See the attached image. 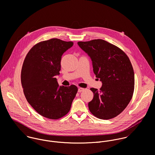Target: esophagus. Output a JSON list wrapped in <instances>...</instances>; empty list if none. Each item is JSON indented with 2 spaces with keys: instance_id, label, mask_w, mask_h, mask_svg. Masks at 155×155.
I'll list each match as a JSON object with an SVG mask.
<instances>
[{
  "instance_id": "34e87169",
  "label": "esophagus",
  "mask_w": 155,
  "mask_h": 155,
  "mask_svg": "<svg viewBox=\"0 0 155 155\" xmlns=\"http://www.w3.org/2000/svg\"><path fill=\"white\" fill-rule=\"evenodd\" d=\"M84 90V88H81V87H80V88H78V91L79 92V93H80V92H81V91H83V90Z\"/></svg>"
}]
</instances>
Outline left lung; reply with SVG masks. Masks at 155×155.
<instances>
[{
	"label": "left lung",
	"instance_id": "obj_1",
	"mask_svg": "<svg viewBox=\"0 0 155 155\" xmlns=\"http://www.w3.org/2000/svg\"><path fill=\"white\" fill-rule=\"evenodd\" d=\"M78 46L92 61L93 72L102 86L88 103L90 112L99 119L113 118L125 109L134 89V72L127 55L117 46L102 39L79 41Z\"/></svg>",
	"mask_w": 155,
	"mask_h": 155
}]
</instances>
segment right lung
I'll return each instance as SVG.
<instances>
[{
	"label": "right lung",
	"instance_id": "right-lung-1",
	"mask_svg": "<svg viewBox=\"0 0 155 155\" xmlns=\"http://www.w3.org/2000/svg\"><path fill=\"white\" fill-rule=\"evenodd\" d=\"M73 42L52 38L35 45L26 55L21 69V84L27 102L41 116L51 120L67 115L75 97V85L59 86L61 58Z\"/></svg>",
	"mask_w": 155,
	"mask_h": 155
}]
</instances>
